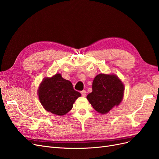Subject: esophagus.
I'll return each instance as SVG.
<instances>
[{
  "label": "esophagus",
  "instance_id": "obj_1",
  "mask_svg": "<svg viewBox=\"0 0 159 159\" xmlns=\"http://www.w3.org/2000/svg\"><path fill=\"white\" fill-rule=\"evenodd\" d=\"M86 91L85 90H83V91H81V95L82 96H84V97H85V96L86 95Z\"/></svg>",
  "mask_w": 159,
  "mask_h": 159
}]
</instances>
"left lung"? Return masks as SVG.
Returning a JSON list of instances; mask_svg holds the SVG:
<instances>
[{
  "label": "left lung",
  "mask_w": 159,
  "mask_h": 159,
  "mask_svg": "<svg viewBox=\"0 0 159 159\" xmlns=\"http://www.w3.org/2000/svg\"><path fill=\"white\" fill-rule=\"evenodd\" d=\"M123 93V84L116 75L101 74L94 78L87 99L95 111L105 114L121 103Z\"/></svg>",
  "instance_id": "1"
}]
</instances>
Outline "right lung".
<instances>
[{
  "instance_id": "obj_1",
  "label": "right lung",
  "mask_w": 159,
  "mask_h": 159,
  "mask_svg": "<svg viewBox=\"0 0 159 159\" xmlns=\"http://www.w3.org/2000/svg\"><path fill=\"white\" fill-rule=\"evenodd\" d=\"M38 95L42 106L48 111L64 115L71 109L81 93L74 90L70 81L57 74L43 80L38 89Z\"/></svg>"
}]
</instances>
